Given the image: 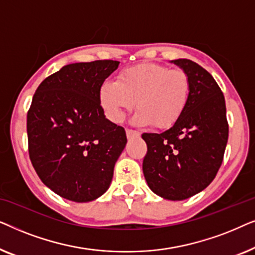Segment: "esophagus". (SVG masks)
Listing matches in <instances>:
<instances>
[{
	"instance_id": "obj_1",
	"label": "esophagus",
	"mask_w": 255,
	"mask_h": 255,
	"mask_svg": "<svg viewBox=\"0 0 255 255\" xmlns=\"http://www.w3.org/2000/svg\"><path fill=\"white\" fill-rule=\"evenodd\" d=\"M139 135H140V133H139L138 131L132 130V128H127V137H128V139L139 137Z\"/></svg>"
}]
</instances>
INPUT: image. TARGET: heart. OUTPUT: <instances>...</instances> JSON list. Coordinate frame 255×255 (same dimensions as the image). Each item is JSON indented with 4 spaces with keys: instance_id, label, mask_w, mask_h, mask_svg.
Segmentation results:
<instances>
[{
    "instance_id": "1",
    "label": "heart",
    "mask_w": 255,
    "mask_h": 255,
    "mask_svg": "<svg viewBox=\"0 0 255 255\" xmlns=\"http://www.w3.org/2000/svg\"><path fill=\"white\" fill-rule=\"evenodd\" d=\"M190 92L189 75L183 69L147 62L124 68L117 81H104L99 99L108 118L115 123L124 120L135 101L134 123L165 130L182 116Z\"/></svg>"
}]
</instances>
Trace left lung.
<instances>
[{
	"mask_svg": "<svg viewBox=\"0 0 255 255\" xmlns=\"http://www.w3.org/2000/svg\"><path fill=\"white\" fill-rule=\"evenodd\" d=\"M173 62L189 75V102L169 130L141 134L147 145L142 172L156 195L181 201L215 179L224 159L229 123L224 95L210 73L189 59Z\"/></svg>",
	"mask_w": 255,
	"mask_h": 255,
	"instance_id": "obj_1",
	"label": "left lung"
}]
</instances>
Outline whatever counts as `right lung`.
Returning <instances> with one entry per match:
<instances>
[{"mask_svg":"<svg viewBox=\"0 0 255 255\" xmlns=\"http://www.w3.org/2000/svg\"><path fill=\"white\" fill-rule=\"evenodd\" d=\"M120 61L66 65L34 93L26 117L29 156L39 179L74 202L100 197L127 145L124 128L104 116L99 90Z\"/></svg>","mask_w":255,"mask_h":255,"instance_id":"add662e5","label":"right lung"}]
</instances>
